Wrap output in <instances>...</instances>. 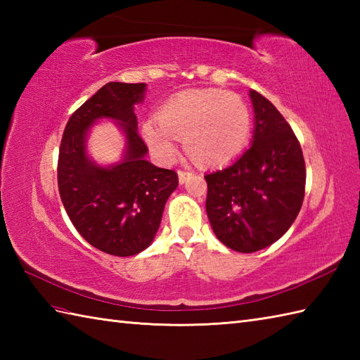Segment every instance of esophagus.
<instances>
[{
    "instance_id": "obj_1",
    "label": "esophagus",
    "mask_w": 360,
    "mask_h": 360,
    "mask_svg": "<svg viewBox=\"0 0 360 360\" xmlns=\"http://www.w3.org/2000/svg\"><path fill=\"white\" fill-rule=\"evenodd\" d=\"M192 176V173L190 172H184V170H179L178 172V178H179V184H184V182Z\"/></svg>"
}]
</instances>
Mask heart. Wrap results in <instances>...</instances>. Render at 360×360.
Here are the masks:
<instances>
[{
    "mask_svg": "<svg viewBox=\"0 0 360 360\" xmlns=\"http://www.w3.org/2000/svg\"><path fill=\"white\" fill-rule=\"evenodd\" d=\"M250 134V112L243 98L221 89H190L172 97L159 120L142 124V137L162 162L178 155L176 139L202 165H219L244 148Z\"/></svg>",
    "mask_w": 360,
    "mask_h": 360,
    "instance_id": "1",
    "label": "heart"
}]
</instances>
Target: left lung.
I'll return each instance as SVG.
<instances>
[{"label":"left lung","instance_id":"obj_1","mask_svg":"<svg viewBox=\"0 0 360 360\" xmlns=\"http://www.w3.org/2000/svg\"><path fill=\"white\" fill-rule=\"evenodd\" d=\"M252 145L231 165L205 174V210L217 238L250 254L280 240L302 209L307 168L302 147L280 111L249 91Z\"/></svg>","mask_w":360,"mask_h":360}]
</instances>
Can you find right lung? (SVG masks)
<instances>
[{
  "mask_svg": "<svg viewBox=\"0 0 360 360\" xmlns=\"http://www.w3.org/2000/svg\"><path fill=\"white\" fill-rule=\"evenodd\" d=\"M145 91V83H106L68 120L60 143L58 190L68 217L91 246L116 257L150 246L178 187L176 172L145 159L134 114ZM101 118L116 121L126 136L124 156L111 166L94 163L86 151L90 127Z\"/></svg>",
  "mask_w": 360,
  "mask_h": 360,
  "instance_id": "right-lung-1",
  "label": "right lung"
}]
</instances>
